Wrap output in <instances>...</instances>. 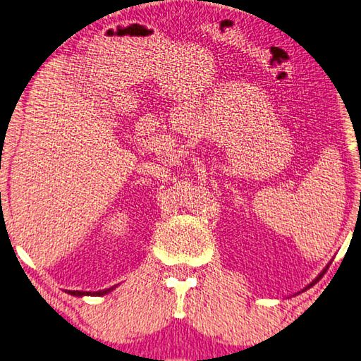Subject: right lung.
Segmentation results:
<instances>
[{
	"label": "right lung",
	"mask_w": 361,
	"mask_h": 361,
	"mask_svg": "<svg viewBox=\"0 0 361 361\" xmlns=\"http://www.w3.org/2000/svg\"><path fill=\"white\" fill-rule=\"evenodd\" d=\"M109 290L111 288H108V290H103V291H95V293H90V291H68L70 295H73V296H82V295H97V296H102V295H105V293H108Z\"/></svg>",
	"instance_id": "1"
}]
</instances>
